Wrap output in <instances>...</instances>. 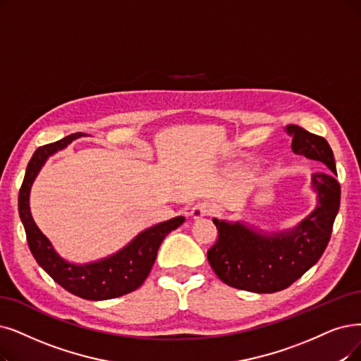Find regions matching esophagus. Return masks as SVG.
<instances>
[{"mask_svg":"<svg viewBox=\"0 0 361 361\" xmlns=\"http://www.w3.org/2000/svg\"><path fill=\"white\" fill-rule=\"evenodd\" d=\"M216 212V206L212 201H201V203H197L192 210H191V216L194 219H201L206 218V216H212Z\"/></svg>","mask_w":361,"mask_h":361,"instance_id":"obj_1","label":"esophagus"}]
</instances>
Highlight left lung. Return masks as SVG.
I'll list each match as a JSON object with an SVG mask.
<instances>
[{"label":"left lung","mask_w":361,"mask_h":361,"mask_svg":"<svg viewBox=\"0 0 361 361\" xmlns=\"http://www.w3.org/2000/svg\"><path fill=\"white\" fill-rule=\"evenodd\" d=\"M286 130L293 136L295 154L322 161L330 171L312 175L319 204L290 233L268 237L241 224L213 219L219 238L207 250L209 264L225 284L240 290L280 292L304 276L326 250L339 210L341 185L335 179V158L327 140L295 124Z\"/></svg>","instance_id":"1"}]
</instances>
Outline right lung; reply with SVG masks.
Returning <instances> with one entry per match:
<instances>
[{
    "mask_svg": "<svg viewBox=\"0 0 361 361\" xmlns=\"http://www.w3.org/2000/svg\"><path fill=\"white\" fill-rule=\"evenodd\" d=\"M81 133L69 135L61 140L39 147L27 163L25 179L19 191V214L26 233L27 246L38 265L69 293L89 300H105L118 298L136 290L147 280L157 259V252L163 240L173 229L185 222L183 216L158 224L140 233L123 250L94 264H69L53 250L47 237L35 225L30 212L31 185L41 166L56 151L63 149L68 143L80 137Z\"/></svg>",
    "mask_w": 361,
    "mask_h": 361,
    "instance_id": "1",
    "label": "right lung"
}]
</instances>
